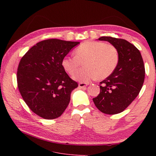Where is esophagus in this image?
Instances as JSON below:
<instances>
[{
  "instance_id": "esophagus-1",
  "label": "esophagus",
  "mask_w": 156,
  "mask_h": 156,
  "mask_svg": "<svg viewBox=\"0 0 156 156\" xmlns=\"http://www.w3.org/2000/svg\"><path fill=\"white\" fill-rule=\"evenodd\" d=\"M88 84L87 83H80L78 85V87L80 88H84L85 87L87 86Z\"/></svg>"
}]
</instances>
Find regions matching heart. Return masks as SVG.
Returning a JSON list of instances; mask_svg holds the SVG:
<instances>
[{
    "instance_id": "b5f03b06",
    "label": "heart",
    "mask_w": 156,
    "mask_h": 156,
    "mask_svg": "<svg viewBox=\"0 0 156 156\" xmlns=\"http://www.w3.org/2000/svg\"><path fill=\"white\" fill-rule=\"evenodd\" d=\"M75 56H65L61 64L63 69L73 75L83 62L84 68L73 76L78 81L87 82L98 78L108 77L116 69L119 54L112 45L101 42H86L81 44L74 51Z\"/></svg>"
}]
</instances>
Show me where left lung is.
<instances>
[{"label": "left lung", "mask_w": 156, "mask_h": 156, "mask_svg": "<svg viewBox=\"0 0 156 156\" xmlns=\"http://www.w3.org/2000/svg\"><path fill=\"white\" fill-rule=\"evenodd\" d=\"M117 49L119 61L113 73L101 82V92L94 98L97 108L107 114L123 111L138 95L145 78V67L141 54L124 39L102 37Z\"/></svg>", "instance_id": "8db88e82"}]
</instances>
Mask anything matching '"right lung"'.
Wrapping results in <instances>:
<instances>
[{
	"mask_svg": "<svg viewBox=\"0 0 156 156\" xmlns=\"http://www.w3.org/2000/svg\"><path fill=\"white\" fill-rule=\"evenodd\" d=\"M79 42L59 39L41 41L22 57L18 68L20 92L29 108L46 119L59 117L78 83L63 69L61 62Z\"/></svg>",
	"mask_w": 156,
	"mask_h": 156,
	"instance_id": "add662e5",
	"label": "right lung"
}]
</instances>
